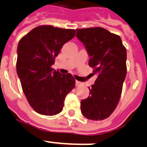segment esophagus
Instances as JSON below:
<instances>
[{
  "label": "esophagus",
  "mask_w": 147,
  "mask_h": 147,
  "mask_svg": "<svg viewBox=\"0 0 147 147\" xmlns=\"http://www.w3.org/2000/svg\"><path fill=\"white\" fill-rule=\"evenodd\" d=\"M76 86H80V85H82V83H81L80 82H78V81H76Z\"/></svg>",
  "instance_id": "esophagus-1"
}]
</instances>
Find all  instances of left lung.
<instances>
[{
	"label": "left lung",
	"mask_w": 147,
	"mask_h": 147,
	"mask_svg": "<svg viewBox=\"0 0 147 147\" xmlns=\"http://www.w3.org/2000/svg\"><path fill=\"white\" fill-rule=\"evenodd\" d=\"M76 36L90 55L89 66L96 75L89 96L81 101L82 114L102 121L114 112L121 98L127 75V49L118 35L101 27L77 29Z\"/></svg>",
	"instance_id": "left-lung-1"
}]
</instances>
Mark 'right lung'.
I'll use <instances>...</instances> for the list:
<instances>
[{
  "label": "right lung",
  "mask_w": 147,
  "mask_h": 147,
  "mask_svg": "<svg viewBox=\"0 0 147 147\" xmlns=\"http://www.w3.org/2000/svg\"><path fill=\"white\" fill-rule=\"evenodd\" d=\"M75 36L72 29L42 25L19 41L17 75L29 104L38 114L53 116L60 113L65 98L76 86L71 74L62 75L52 68L62 46Z\"/></svg>",
  "instance_id": "add662e5"
}]
</instances>
